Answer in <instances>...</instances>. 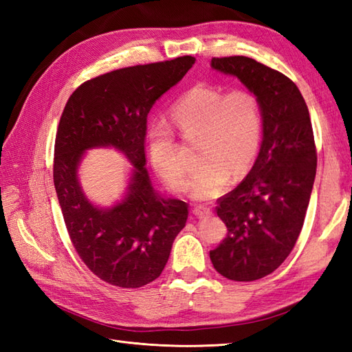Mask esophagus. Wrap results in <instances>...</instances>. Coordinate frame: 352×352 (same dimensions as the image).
<instances>
[{
	"mask_svg": "<svg viewBox=\"0 0 352 352\" xmlns=\"http://www.w3.org/2000/svg\"><path fill=\"white\" fill-rule=\"evenodd\" d=\"M193 213H195L197 216H199V218H207V216H210V208H206V207H201V206H198V207H195L193 208Z\"/></svg>",
	"mask_w": 352,
	"mask_h": 352,
	"instance_id": "1",
	"label": "esophagus"
}]
</instances>
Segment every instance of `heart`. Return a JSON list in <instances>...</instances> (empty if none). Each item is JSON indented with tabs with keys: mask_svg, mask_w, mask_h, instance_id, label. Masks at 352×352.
<instances>
[{
	"mask_svg": "<svg viewBox=\"0 0 352 352\" xmlns=\"http://www.w3.org/2000/svg\"><path fill=\"white\" fill-rule=\"evenodd\" d=\"M170 122L184 142L198 140L201 164L189 184L190 197L210 201L227 188L230 177L248 172L263 139V113L256 95L246 89L223 91L195 86L170 107ZM148 155L154 170L170 190L186 188L188 169L166 126H154L148 136Z\"/></svg>",
	"mask_w": 352,
	"mask_h": 352,
	"instance_id": "1",
	"label": "heart"
}]
</instances>
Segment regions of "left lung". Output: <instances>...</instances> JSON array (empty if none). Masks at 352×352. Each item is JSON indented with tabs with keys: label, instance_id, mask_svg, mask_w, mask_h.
Here are the masks:
<instances>
[{
	"label": "left lung",
	"instance_id": "left-lung-1",
	"mask_svg": "<svg viewBox=\"0 0 352 352\" xmlns=\"http://www.w3.org/2000/svg\"><path fill=\"white\" fill-rule=\"evenodd\" d=\"M212 68L234 76L257 96L263 140L250 174L218 199L227 237L210 251L216 271L233 281L272 274L301 233L316 175V145L307 104L284 74L245 56L213 57Z\"/></svg>",
	"mask_w": 352,
	"mask_h": 352
}]
</instances>
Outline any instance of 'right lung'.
Returning a JSON list of instances; mask_svg holds the SVG:
<instances>
[{"instance_id": "obj_1", "label": "right lung", "mask_w": 352, "mask_h": 352, "mask_svg": "<svg viewBox=\"0 0 352 352\" xmlns=\"http://www.w3.org/2000/svg\"><path fill=\"white\" fill-rule=\"evenodd\" d=\"M195 58L136 65L85 81L69 96L54 145V186L66 230L83 263L111 286L136 289L159 278L172 243L188 221V204L163 198L145 168L146 118L153 104L180 81ZM113 146L133 163L124 199L94 206L76 169L86 148Z\"/></svg>"}]
</instances>
